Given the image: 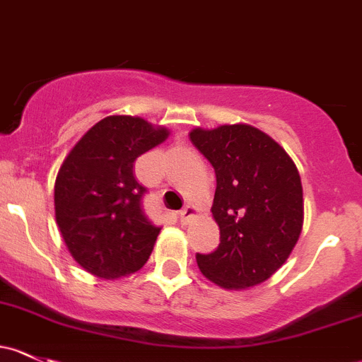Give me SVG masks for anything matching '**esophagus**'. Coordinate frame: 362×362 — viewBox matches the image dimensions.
I'll list each match as a JSON object with an SVG mask.
<instances>
[{"label": "esophagus", "mask_w": 362, "mask_h": 362, "mask_svg": "<svg viewBox=\"0 0 362 362\" xmlns=\"http://www.w3.org/2000/svg\"><path fill=\"white\" fill-rule=\"evenodd\" d=\"M197 210L194 206H185L184 210H180V213H178V216H180V222L182 223H187L189 220H192L194 216H196Z\"/></svg>", "instance_id": "34e87169"}]
</instances>
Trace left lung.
<instances>
[{"label": "left lung", "mask_w": 362, "mask_h": 362, "mask_svg": "<svg viewBox=\"0 0 362 362\" xmlns=\"http://www.w3.org/2000/svg\"><path fill=\"white\" fill-rule=\"evenodd\" d=\"M215 170L211 213L220 229L213 253L196 255L218 286L243 290L272 276L290 257L303 223V191L286 151L250 124L189 133Z\"/></svg>", "instance_id": "8db88e82"}]
</instances>
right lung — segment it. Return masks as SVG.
Returning <instances> with one entry per match:
<instances>
[{
    "label": "right lung",
    "mask_w": 362,
    "mask_h": 362,
    "mask_svg": "<svg viewBox=\"0 0 362 362\" xmlns=\"http://www.w3.org/2000/svg\"><path fill=\"white\" fill-rule=\"evenodd\" d=\"M170 132L142 117L107 116L72 147L55 180V218L74 260L104 279L136 272L161 227L142 208L133 163Z\"/></svg>",
    "instance_id": "right-lung-1"
}]
</instances>
